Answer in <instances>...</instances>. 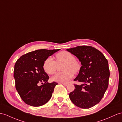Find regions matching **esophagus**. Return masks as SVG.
I'll return each instance as SVG.
<instances>
[{
    "mask_svg": "<svg viewBox=\"0 0 122 122\" xmlns=\"http://www.w3.org/2000/svg\"><path fill=\"white\" fill-rule=\"evenodd\" d=\"M60 83L63 84L64 86H66L68 85V84L67 83Z\"/></svg>",
    "mask_w": 122,
    "mask_h": 122,
    "instance_id": "obj_1",
    "label": "esophagus"
}]
</instances>
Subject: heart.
<instances>
[{
    "label": "heart",
    "mask_w": 122,
    "mask_h": 122,
    "mask_svg": "<svg viewBox=\"0 0 122 122\" xmlns=\"http://www.w3.org/2000/svg\"><path fill=\"white\" fill-rule=\"evenodd\" d=\"M56 61L51 57L47 58L44 61L43 67L46 72L53 75L55 73L57 63H65L63 67L64 71L58 72L52 78L54 81L66 83L74 76V73H78L81 68V65L79 61L75 60L73 54L67 51H61L56 55Z\"/></svg>",
    "instance_id": "b5f03b06"
}]
</instances>
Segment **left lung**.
Instances as JSON below:
<instances>
[{"instance_id":"obj_1","label":"left lung","mask_w":122,"mask_h":122,"mask_svg":"<svg viewBox=\"0 0 122 122\" xmlns=\"http://www.w3.org/2000/svg\"><path fill=\"white\" fill-rule=\"evenodd\" d=\"M76 56L82 66L74 81L75 90L69 96L79 108L88 109L99 103L108 87L110 71L108 61L99 50L90 46H78L66 50Z\"/></svg>"}]
</instances>
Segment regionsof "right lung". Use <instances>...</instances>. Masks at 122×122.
Listing matches in <instances>:
<instances>
[{
  "label": "right lung",
  "mask_w": 122,
  "mask_h": 122,
  "mask_svg": "<svg viewBox=\"0 0 122 122\" xmlns=\"http://www.w3.org/2000/svg\"><path fill=\"white\" fill-rule=\"evenodd\" d=\"M60 49H41L20 56L14 65L15 87L26 104L33 107L42 106L51 99L57 83L47 82L49 76L44 71V61ZM41 82L43 85H38Z\"/></svg>",
  "instance_id": "right-lung-1"
}]
</instances>
